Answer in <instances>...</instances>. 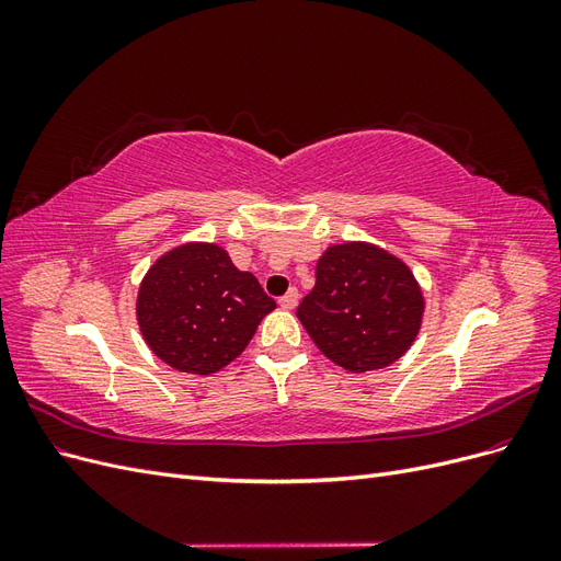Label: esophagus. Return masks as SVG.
I'll return each mask as SVG.
<instances>
[{
	"mask_svg": "<svg viewBox=\"0 0 561 561\" xmlns=\"http://www.w3.org/2000/svg\"><path fill=\"white\" fill-rule=\"evenodd\" d=\"M297 301H299V293L295 290V287H293V290L290 293H287L285 297H280V309H285V311H293L295 307H297Z\"/></svg>",
	"mask_w": 561,
	"mask_h": 561,
	"instance_id": "34e87169",
	"label": "esophagus"
}]
</instances>
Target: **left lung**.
I'll list each match as a JSON object with an SVG mask.
<instances>
[{"label": "left lung", "instance_id": "1", "mask_svg": "<svg viewBox=\"0 0 561 561\" xmlns=\"http://www.w3.org/2000/svg\"><path fill=\"white\" fill-rule=\"evenodd\" d=\"M423 293L400 257L365 241L330 245L297 318L313 344L353 375L393 365L421 330Z\"/></svg>", "mask_w": 561, "mask_h": 561}]
</instances>
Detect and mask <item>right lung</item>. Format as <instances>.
<instances>
[{
	"label": "right lung",
	"mask_w": 561,
	"mask_h": 561,
	"mask_svg": "<svg viewBox=\"0 0 561 561\" xmlns=\"http://www.w3.org/2000/svg\"><path fill=\"white\" fill-rule=\"evenodd\" d=\"M276 301L215 243H184L149 266L138 325L147 346L178 371L213 375L245 351Z\"/></svg>",
	"instance_id": "obj_1"
}]
</instances>
